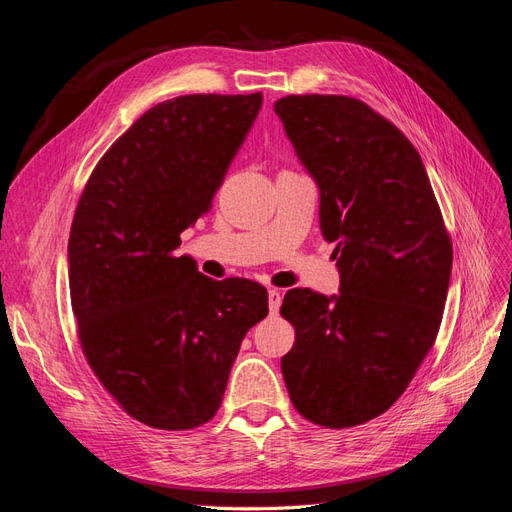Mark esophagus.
<instances>
[{"label": "esophagus", "instance_id": "obj_1", "mask_svg": "<svg viewBox=\"0 0 512 512\" xmlns=\"http://www.w3.org/2000/svg\"><path fill=\"white\" fill-rule=\"evenodd\" d=\"M280 305H282V292L271 288L269 290V312L277 314V312H280Z\"/></svg>", "mask_w": 512, "mask_h": 512}]
</instances>
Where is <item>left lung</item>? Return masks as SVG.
Returning a JSON list of instances; mask_svg holds the SVG:
<instances>
[{"label": "left lung", "instance_id": "8db88e82", "mask_svg": "<svg viewBox=\"0 0 512 512\" xmlns=\"http://www.w3.org/2000/svg\"><path fill=\"white\" fill-rule=\"evenodd\" d=\"M273 108L318 183L339 269L335 297L286 292L284 382L307 421L354 427L395 404L436 342L453 243L421 156L389 119L348 96H286Z\"/></svg>", "mask_w": 512, "mask_h": 512}]
</instances>
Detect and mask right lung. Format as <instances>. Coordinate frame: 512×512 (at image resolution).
<instances>
[{"mask_svg":"<svg viewBox=\"0 0 512 512\" xmlns=\"http://www.w3.org/2000/svg\"><path fill=\"white\" fill-rule=\"evenodd\" d=\"M260 106V91L156 104L104 153L76 205L68 275L79 342L104 389L149 427L211 421L245 333L269 314L265 286L215 282L175 254Z\"/></svg>","mask_w":512,"mask_h":512,"instance_id":"1","label":"right lung"}]
</instances>
